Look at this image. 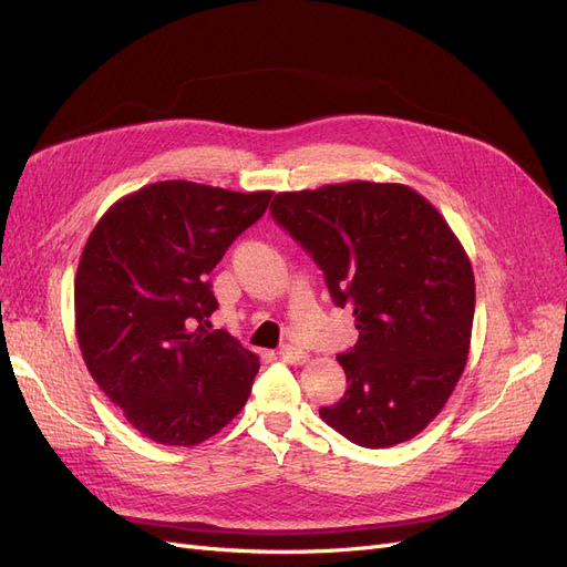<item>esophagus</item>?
Instances as JSON below:
<instances>
[{
    "mask_svg": "<svg viewBox=\"0 0 567 567\" xmlns=\"http://www.w3.org/2000/svg\"><path fill=\"white\" fill-rule=\"evenodd\" d=\"M279 357L284 359L286 364H305L307 359H310V354L307 352H302V350H298V348H293V346H284L281 350H279Z\"/></svg>",
    "mask_w": 567,
    "mask_h": 567,
    "instance_id": "esophagus-1",
    "label": "esophagus"
}]
</instances>
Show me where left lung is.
<instances>
[{
	"mask_svg": "<svg viewBox=\"0 0 567 567\" xmlns=\"http://www.w3.org/2000/svg\"><path fill=\"white\" fill-rule=\"evenodd\" d=\"M271 217L315 257L359 331L338 357L348 390L319 416L369 450L416 437L471 350L475 279L447 219L406 184L362 179L281 192Z\"/></svg>",
	"mask_w": 567,
	"mask_h": 567,
	"instance_id": "8db88e82",
	"label": "left lung"
}]
</instances>
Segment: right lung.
<instances>
[{
	"mask_svg": "<svg viewBox=\"0 0 567 567\" xmlns=\"http://www.w3.org/2000/svg\"><path fill=\"white\" fill-rule=\"evenodd\" d=\"M271 192L167 179L115 200L75 274V336L96 385L144 437L194 447L244 409L260 359L203 323L208 274Z\"/></svg>",
	"mask_w": 567,
	"mask_h": 567,
	"instance_id": "add662e5",
	"label": "right lung"
}]
</instances>
